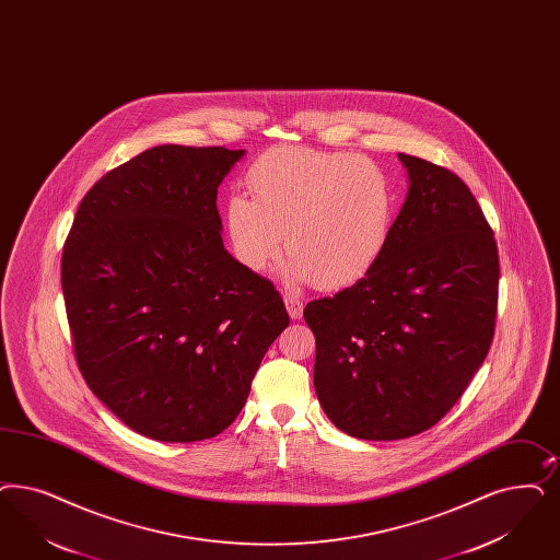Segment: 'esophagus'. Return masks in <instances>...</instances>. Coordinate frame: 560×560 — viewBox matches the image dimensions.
<instances>
[{
    "label": "esophagus",
    "mask_w": 560,
    "mask_h": 560,
    "mask_svg": "<svg viewBox=\"0 0 560 560\" xmlns=\"http://www.w3.org/2000/svg\"><path fill=\"white\" fill-rule=\"evenodd\" d=\"M285 306H288V312H290V316L293 320L302 318L304 304L300 302V298H298V295H293V293H285Z\"/></svg>",
    "instance_id": "obj_1"
}]
</instances>
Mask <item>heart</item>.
Wrapping results in <instances>:
<instances>
[{
	"label": "heart",
	"mask_w": 560,
	"mask_h": 560,
	"mask_svg": "<svg viewBox=\"0 0 560 560\" xmlns=\"http://www.w3.org/2000/svg\"><path fill=\"white\" fill-rule=\"evenodd\" d=\"M248 192L228 200L233 254L246 269H269L283 250L290 283L341 290L378 262L390 237L395 194L370 159L304 147L262 154L246 175Z\"/></svg>",
	"instance_id": "obj_1"
}]
</instances>
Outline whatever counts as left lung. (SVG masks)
Wrapping results in <instances>:
<instances>
[{
	"label": "left lung",
	"instance_id": "left-lung-1",
	"mask_svg": "<svg viewBox=\"0 0 560 560\" xmlns=\"http://www.w3.org/2000/svg\"><path fill=\"white\" fill-rule=\"evenodd\" d=\"M406 202L378 262L312 300L314 386L349 436L399 441L443 420L482 366L499 306V248L459 175L399 153Z\"/></svg>",
	"mask_w": 560,
	"mask_h": 560
}]
</instances>
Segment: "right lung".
<instances>
[{
	"label": "right lung",
	"mask_w": 560,
	"mask_h": 560,
	"mask_svg": "<svg viewBox=\"0 0 560 560\" xmlns=\"http://www.w3.org/2000/svg\"><path fill=\"white\" fill-rule=\"evenodd\" d=\"M244 151L161 144L107 172L78 205L61 290L82 378L163 443L232 424L290 325L269 279L223 248L217 188Z\"/></svg>",
	"instance_id": "obj_1"
}]
</instances>
